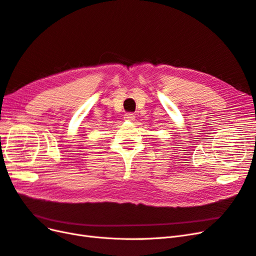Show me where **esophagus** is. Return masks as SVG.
I'll list each match as a JSON object with an SVG mask.
<instances>
[{
  "mask_svg": "<svg viewBox=\"0 0 256 256\" xmlns=\"http://www.w3.org/2000/svg\"><path fill=\"white\" fill-rule=\"evenodd\" d=\"M124 120H128V122H134L136 120V116L132 113H126L125 115H124Z\"/></svg>",
  "mask_w": 256,
  "mask_h": 256,
  "instance_id": "1",
  "label": "esophagus"
}]
</instances>
